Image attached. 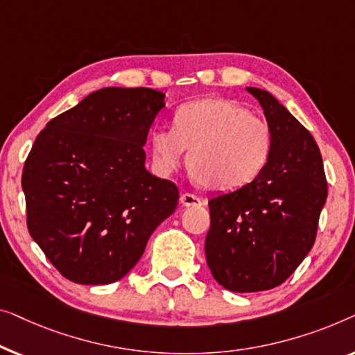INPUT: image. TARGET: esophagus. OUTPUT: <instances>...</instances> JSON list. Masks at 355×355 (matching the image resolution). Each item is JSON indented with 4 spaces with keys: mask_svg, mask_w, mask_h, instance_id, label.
<instances>
[{
    "mask_svg": "<svg viewBox=\"0 0 355 355\" xmlns=\"http://www.w3.org/2000/svg\"><path fill=\"white\" fill-rule=\"evenodd\" d=\"M180 202H182V206L184 207H198V206H202L204 199L196 196V194L183 193L182 196H180Z\"/></svg>",
    "mask_w": 355,
    "mask_h": 355,
    "instance_id": "esophagus-1",
    "label": "esophagus"
}]
</instances>
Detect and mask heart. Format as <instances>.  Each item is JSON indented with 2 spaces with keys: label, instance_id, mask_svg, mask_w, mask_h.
<instances>
[{
  "label": "heart",
  "instance_id": "obj_1",
  "mask_svg": "<svg viewBox=\"0 0 355 355\" xmlns=\"http://www.w3.org/2000/svg\"><path fill=\"white\" fill-rule=\"evenodd\" d=\"M272 132L263 119L223 98H206L180 106L172 128L149 133L153 167L171 175L182 166L189 149L188 166L204 187L218 191L251 183L267 164Z\"/></svg>",
  "mask_w": 355,
  "mask_h": 355
}]
</instances>
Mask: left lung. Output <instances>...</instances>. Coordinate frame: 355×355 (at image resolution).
<instances>
[{
  "mask_svg": "<svg viewBox=\"0 0 355 355\" xmlns=\"http://www.w3.org/2000/svg\"><path fill=\"white\" fill-rule=\"evenodd\" d=\"M272 132L262 172L209 201L206 259L218 284L256 293L286 282L315 243L328 184L309 130L266 89L248 87Z\"/></svg>",
  "mask_w": 355,
  "mask_h": 355,
  "instance_id": "left-lung-1",
  "label": "left lung"
}]
</instances>
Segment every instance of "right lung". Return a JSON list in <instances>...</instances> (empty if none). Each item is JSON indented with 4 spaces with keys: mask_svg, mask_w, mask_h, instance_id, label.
Returning <instances> with one entry per match:
<instances>
[{
    "mask_svg": "<svg viewBox=\"0 0 355 355\" xmlns=\"http://www.w3.org/2000/svg\"><path fill=\"white\" fill-rule=\"evenodd\" d=\"M164 98L151 88H101L51 119L30 149L22 172L28 233L73 283L125 277L177 209V184L144 167Z\"/></svg>",
    "mask_w": 355,
    "mask_h": 355,
    "instance_id": "add662e5",
    "label": "right lung"
}]
</instances>
